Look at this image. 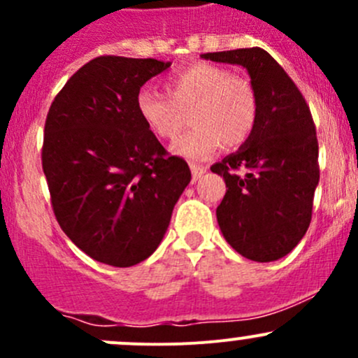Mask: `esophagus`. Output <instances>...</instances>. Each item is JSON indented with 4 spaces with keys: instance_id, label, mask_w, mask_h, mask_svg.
Wrapping results in <instances>:
<instances>
[{
    "instance_id": "esophagus-1",
    "label": "esophagus",
    "mask_w": 358,
    "mask_h": 358,
    "mask_svg": "<svg viewBox=\"0 0 358 358\" xmlns=\"http://www.w3.org/2000/svg\"><path fill=\"white\" fill-rule=\"evenodd\" d=\"M190 169H192V176H194V180H197V178H201L202 175H204L206 169H208V168H204V166L192 164V166H190Z\"/></svg>"
}]
</instances>
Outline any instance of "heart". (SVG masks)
<instances>
[{"label": "heart", "instance_id": "obj_1", "mask_svg": "<svg viewBox=\"0 0 358 358\" xmlns=\"http://www.w3.org/2000/svg\"><path fill=\"white\" fill-rule=\"evenodd\" d=\"M169 95L142 90L136 110L147 128L162 140L178 136L187 124L194 129L171 145L173 154L189 161H206L220 147L246 143L258 121V96L246 78L229 69L197 62L166 81Z\"/></svg>", "mask_w": 358, "mask_h": 358}]
</instances>
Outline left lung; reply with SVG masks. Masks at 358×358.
<instances>
[{"instance_id": "obj_1", "label": "left lung", "mask_w": 358, "mask_h": 358, "mask_svg": "<svg viewBox=\"0 0 358 358\" xmlns=\"http://www.w3.org/2000/svg\"><path fill=\"white\" fill-rule=\"evenodd\" d=\"M243 66L258 96L255 131L239 150L211 166L227 192L216 208L227 243L252 262H275L298 246L312 220L319 185L315 124L298 86L262 48L204 53Z\"/></svg>"}]
</instances>
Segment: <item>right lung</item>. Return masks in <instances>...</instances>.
<instances>
[{"label": "right lung", "instance_id": "right-lung-1", "mask_svg": "<svg viewBox=\"0 0 358 358\" xmlns=\"http://www.w3.org/2000/svg\"><path fill=\"white\" fill-rule=\"evenodd\" d=\"M169 66L96 57L71 76L46 115L41 159L57 222L106 265L149 258L192 178L136 110L140 88Z\"/></svg>", "mask_w": 358, "mask_h": 358}]
</instances>
